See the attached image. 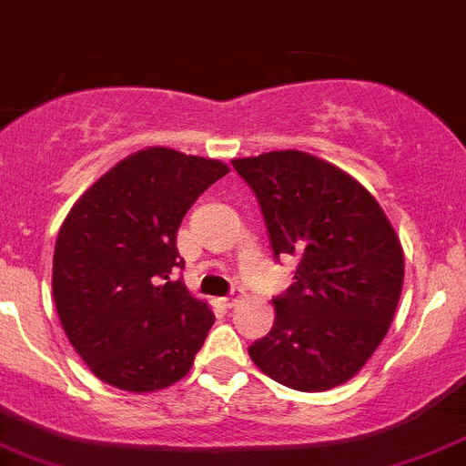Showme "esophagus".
Masks as SVG:
<instances>
[{
	"label": "esophagus",
	"mask_w": 466,
	"mask_h": 466,
	"mask_svg": "<svg viewBox=\"0 0 466 466\" xmlns=\"http://www.w3.org/2000/svg\"><path fill=\"white\" fill-rule=\"evenodd\" d=\"M221 302H224V307H236V302H238V295H228V297H224V299H221Z\"/></svg>",
	"instance_id": "34e87169"
}]
</instances>
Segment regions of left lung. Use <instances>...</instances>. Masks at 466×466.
<instances>
[{"instance_id": "1", "label": "left lung", "mask_w": 466, "mask_h": 466, "mask_svg": "<svg viewBox=\"0 0 466 466\" xmlns=\"http://www.w3.org/2000/svg\"><path fill=\"white\" fill-rule=\"evenodd\" d=\"M258 198L274 258L297 256L295 283L272 299L274 325L249 345L268 378L327 391L361 370L396 316L405 258L369 189L302 150L233 159Z\"/></svg>"}]
</instances>
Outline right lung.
<instances>
[{
    "instance_id": "add662e5",
    "label": "right lung",
    "mask_w": 466,
    "mask_h": 466,
    "mask_svg": "<svg viewBox=\"0 0 466 466\" xmlns=\"http://www.w3.org/2000/svg\"><path fill=\"white\" fill-rule=\"evenodd\" d=\"M226 174L217 159L139 150L93 183L61 224L52 265L56 313L103 382L148 393L192 369L215 316L174 281L185 268L176 233Z\"/></svg>"
}]
</instances>
